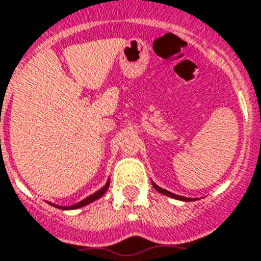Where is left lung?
<instances>
[{
	"label": "left lung",
	"instance_id": "8db88e82",
	"mask_svg": "<svg viewBox=\"0 0 261 261\" xmlns=\"http://www.w3.org/2000/svg\"><path fill=\"white\" fill-rule=\"evenodd\" d=\"M153 188L156 189L157 192L162 193V194H164V196H168V197H172V198H176V200H180V201H194L196 198H189V197H182V196H178V194H174V193L168 192V190H166V189H162L160 186H157L156 184H153Z\"/></svg>",
	"mask_w": 261,
	"mask_h": 261
}]
</instances>
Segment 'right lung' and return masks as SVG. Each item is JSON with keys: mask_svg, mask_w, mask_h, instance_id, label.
<instances>
[{"mask_svg": "<svg viewBox=\"0 0 261 261\" xmlns=\"http://www.w3.org/2000/svg\"><path fill=\"white\" fill-rule=\"evenodd\" d=\"M108 188H109V180L107 182V184H105V186H102V188L99 189V190H97L95 193H93L91 196L86 197L85 200L76 202V204H73V205H71V206H60V205H56V204H51V202H49V204L53 206H56V208H60V210H77V208H82V206L87 205V204H90V202H93V201H95V200L101 198V197L104 196L105 193H107Z\"/></svg>", "mask_w": 261, "mask_h": 261, "instance_id": "add662e5", "label": "right lung"}]
</instances>
